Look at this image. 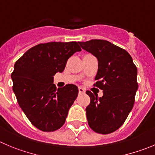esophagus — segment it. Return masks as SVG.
<instances>
[{
    "label": "esophagus",
    "mask_w": 155,
    "mask_h": 155,
    "mask_svg": "<svg viewBox=\"0 0 155 155\" xmlns=\"http://www.w3.org/2000/svg\"><path fill=\"white\" fill-rule=\"evenodd\" d=\"M78 91H79V93H84L85 92L84 88H83L82 87H79Z\"/></svg>",
    "instance_id": "1"
}]
</instances>
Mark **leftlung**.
<instances>
[{
	"instance_id": "left-lung-1",
	"label": "left lung",
	"mask_w": 155,
	"mask_h": 155,
	"mask_svg": "<svg viewBox=\"0 0 155 155\" xmlns=\"http://www.w3.org/2000/svg\"><path fill=\"white\" fill-rule=\"evenodd\" d=\"M78 43L97 58L94 85L104 93L98 97L86 91L91 98L86 108L88 124L97 133H112L124 123L133 107L138 87L137 68L126 50L108 41L92 39Z\"/></svg>"
}]
</instances>
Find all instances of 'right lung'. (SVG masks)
<instances>
[{"label":"right lung","instance_id":"obj_1","mask_svg":"<svg viewBox=\"0 0 155 155\" xmlns=\"http://www.w3.org/2000/svg\"><path fill=\"white\" fill-rule=\"evenodd\" d=\"M81 51L77 42H51L29 48L14 64L13 91L20 108L35 127L43 132L60 129L78 94L74 84L56 89L54 75L68 59Z\"/></svg>","mask_w":155,"mask_h":155}]
</instances>
